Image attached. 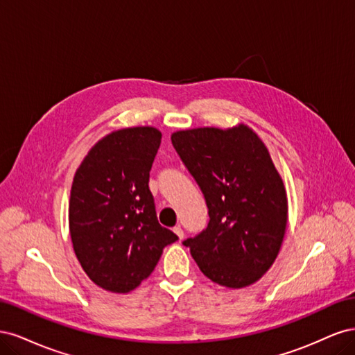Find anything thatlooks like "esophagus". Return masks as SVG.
Masks as SVG:
<instances>
[{"label":"esophagus","instance_id":"esophagus-1","mask_svg":"<svg viewBox=\"0 0 355 355\" xmlns=\"http://www.w3.org/2000/svg\"><path fill=\"white\" fill-rule=\"evenodd\" d=\"M173 232L176 234V237H178L179 240L184 239V231H182L180 227H175V228H173Z\"/></svg>","mask_w":355,"mask_h":355}]
</instances>
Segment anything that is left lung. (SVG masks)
I'll use <instances>...</instances> for the list:
<instances>
[{"mask_svg":"<svg viewBox=\"0 0 355 355\" xmlns=\"http://www.w3.org/2000/svg\"><path fill=\"white\" fill-rule=\"evenodd\" d=\"M209 209L207 228L184 241L201 272L225 287L256 283L280 252L287 196L266 146L244 124L171 135Z\"/></svg>","mask_w":355,"mask_h":355,"instance_id":"8db88e82","label":"left lung"}]
</instances>
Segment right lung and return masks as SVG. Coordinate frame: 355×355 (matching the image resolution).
<instances>
[{"instance_id":"right-lung-1","label":"right lung","mask_w":355,"mask_h":355,"mask_svg":"<svg viewBox=\"0 0 355 355\" xmlns=\"http://www.w3.org/2000/svg\"><path fill=\"white\" fill-rule=\"evenodd\" d=\"M161 144L154 127L105 136L75 171L69 232L85 274L99 287L127 293L148 278L176 234L161 227L149 171Z\"/></svg>"}]
</instances>
